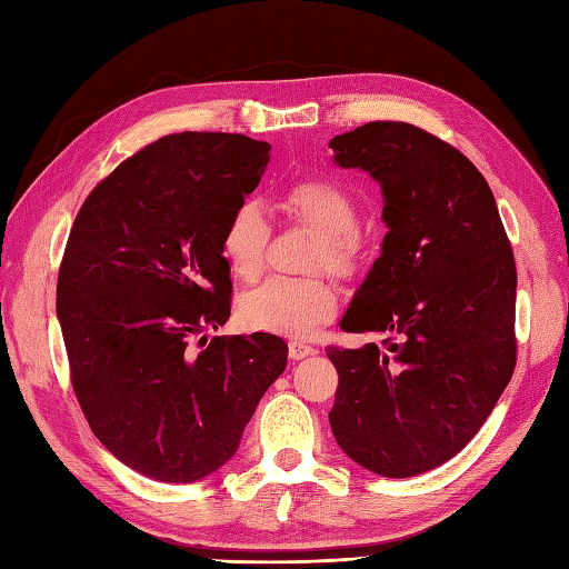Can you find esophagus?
Here are the masks:
<instances>
[{
    "label": "esophagus",
    "instance_id": "obj_1",
    "mask_svg": "<svg viewBox=\"0 0 569 569\" xmlns=\"http://www.w3.org/2000/svg\"><path fill=\"white\" fill-rule=\"evenodd\" d=\"M311 355H316V348H311V345H307V342H301V340H292L289 342V357L292 359H303V357H311Z\"/></svg>",
    "mask_w": 569,
    "mask_h": 569
}]
</instances>
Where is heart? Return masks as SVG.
Masks as SVG:
<instances>
[{
    "instance_id": "obj_1",
    "label": "heart",
    "mask_w": 569,
    "mask_h": 569,
    "mask_svg": "<svg viewBox=\"0 0 569 569\" xmlns=\"http://www.w3.org/2000/svg\"><path fill=\"white\" fill-rule=\"evenodd\" d=\"M282 210L318 237L313 268L323 266L338 277H348L357 270L365 243L357 233L359 214L348 190L323 178L299 180L287 188ZM266 243L268 221L260 207L251 200L233 207L221 229L219 248L237 280H256L262 268ZM336 311V289L321 277H311V280L272 277L239 299L241 323L251 330L274 332V336H311L316 326L328 321Z\"/></svg>"
}]
</instances>
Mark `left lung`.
<instances>
[{"label":"left lung","mask_w":569,"mask_h":569,"mask_svg":"<svg viewBox=\"0 0 569 569\" xmlns=\"http://www.w3.org/2000/svg\"><path fill=\"white\" fill-rule=\"evenodd\" d=\"M340 169L377 180L389 227L340 328L383 348H328L338 369L330 427L383 478L453 459L517 362V268L488 180L459 149L410 122H367L328 142Z\"/></svg>","instance_id":"8db88e82"}]
</instances>
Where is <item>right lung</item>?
Here are the masks:
<instances>
[{"instance_id": "add662e5", "label": "right lung", "mask_w": 569, "mask_h": 569, "mask_svg": "<svg viewBox=\"0 0 569 569\" xmlns=\"http://www.w3.org/2000/svg\"><path fill=\"white\" fill-rule=\"evenodd\" d=\"M268 161L246 134H166L96 186L69 231L58 318L74 393L101 445L147 478L212 476L287 367L270 332L190 350L229 321L221 229Z\"/></svg>"}]
</instances>
